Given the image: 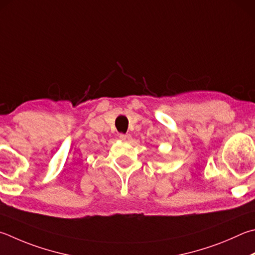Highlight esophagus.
Returning <instances> with one entry per match:
<instances>
[{
	"label": "esophagus",
	"instance_id": "34e87169",
	"mask_svg": "<svg viewBox=\"0 0 255 255\" xmlns=\"http://www.w3.org/2000/svg\"><path fill=\"white\" fill-rule=\"evenodd\" d=\"M119 139L123 140V141H129L131 139V136L130 135H125V133H120Z\"/></svg>",
	"mask_w": 255,
	"mask_h": 255
}]
</instances>
